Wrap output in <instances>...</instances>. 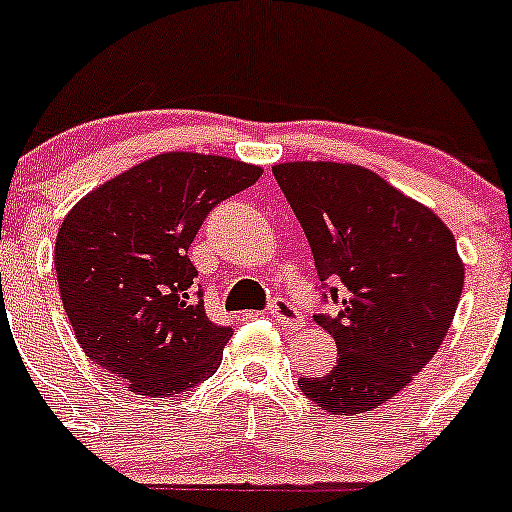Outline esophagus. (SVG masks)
Returning <instances> with one entry per match:
<instances>
[{
    "label": "esophagus",
    "mask_w": 512,
    "mask_h": 512,
    "mask_svg": "<svg viewBox=\"0 0 512 512\" xmlns=\"http://www.w3.org/2000/svg\"><path fill=\"white\" fill-rule=\"evenodd\" d=\"M270 317L275 319V322H280L285 329H289V332L304 327V319L299 317L297 307H294L292 302H287V299H272Z\"/></svg>",
    "instance_id": "esophagus-1"
}]
</instances>
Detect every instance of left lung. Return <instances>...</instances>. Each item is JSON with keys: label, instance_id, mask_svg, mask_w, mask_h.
Wrapping results in <instances>:
<instances>
[{"label": "left lung", "instance_id": "1", "mask_svg": "<svg viewBox=\"0 0 512 512\" xmlns=\"http://www.w3.org/2000/svg\"><path fill=\"white\" fill-rule=\"evenodd\" d=\"M272 173L319 280L342 282L329 287L339 312L314 317L337 342V364L299 389L327 414L374 411L414 381L451 327L466 277L456 237L364 165L294 160Z\"/></svg>", "mask_w": 512, "mask_h": 512}]
</instances>
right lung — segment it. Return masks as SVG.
I'll use <instances>...</instances> for the list:
<instances>
[{"mask_svg":"<svg viewBox=\"0 0 512 512\" xmlns=\"http://www.w3.org/2000/svg\"><path fill=\"white\" fill-rule=\"evenodd\" d=\"M260 165L205 153L153 156L81 198L59 227L61 302L86 356L141 396L180 394L215 374L230 327L208 319L188 257L210 210Z\"/></svg>","mask_w":512,"mask_h":512,"instance_id":"right-lung-1","label":"right lung"}]
</instances>
